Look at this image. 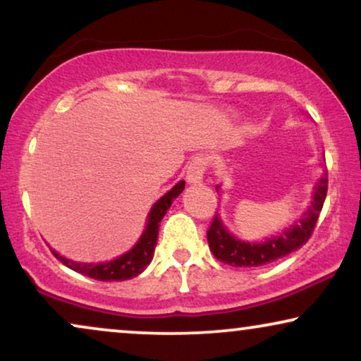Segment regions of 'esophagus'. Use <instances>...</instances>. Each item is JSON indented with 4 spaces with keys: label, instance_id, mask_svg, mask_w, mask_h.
<instances>
[{
    "label": "esophagus",
    "instance_id": "34e87169",
    "mask_svg": "<svg viewBox=\"0 0 361 361\" xmlns=\"http://www.w3.org/2000/svg\"><path fill=\"white\" fill-rule=\"evenodd\" d=\"M207 164H209V159L204 154L192 157L189 166H187V182L189 184H200L207 171Z\"/></svg>",
    "mask_w": 361,
    "mask_h": 361
}]
</instances>
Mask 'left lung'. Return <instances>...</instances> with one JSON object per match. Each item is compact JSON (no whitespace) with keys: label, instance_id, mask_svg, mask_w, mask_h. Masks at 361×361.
I'll return each mask as SVG.
<instances>
[{"label":"left lung","instance_id":"1","mask_svg":"<svg viewBox=\"0 0 361 361\" xmlns=\"http://www.w3.org/2000/svg\"><path fill=\"white\" fill-rule=\"evenodd\" d=\"M329 174L324 172L317 184L310 207L305 212L298 225H293L283 235L266 240L264 243H245L231 236L221 224L219 215L212 219V224L207 230L210 251L221 263L236 266V268H256L273 263V261L284 258L300 246L307 243L314 233L320 212H322L325 195H327Z\"/></svg>","mask_w":361,"mask_h":361}]
</instances>
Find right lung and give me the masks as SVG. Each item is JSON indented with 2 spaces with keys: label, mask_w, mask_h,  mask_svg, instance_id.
Listing matches in <instances>:
<instances>
[{
  "label": "right lung",
  "mask_w": 361,
  "mask_h": 361,
  "mask_svg": "<svg viewBox=\"0 0 361 361\" xmlns=\"http://www.w3.org/2000/svg\"><path fill=\"white\" fill-rule=\"evenodd\" d=\"M184 187H185V182L180 180L179 184H176L166 195H162L161 199L152 205L145 233L141 235V238L135 245V248L128 251L126 255L120 256L118 259L110 261V263L82 264V263H75V261L63 258V256H59L56 251H52L54 256H56L62 264H66L67 268H71L73 271H77V273L88 276V278L98 279V281H125V279L135 278V276L141 274L142 271L146 269V266L151 263L162 216L166 215L167 210H169L172 200H174L176 197L184 190Z\"/></svg>",
  "instance_id": "obj_1"
}]
</instances>
